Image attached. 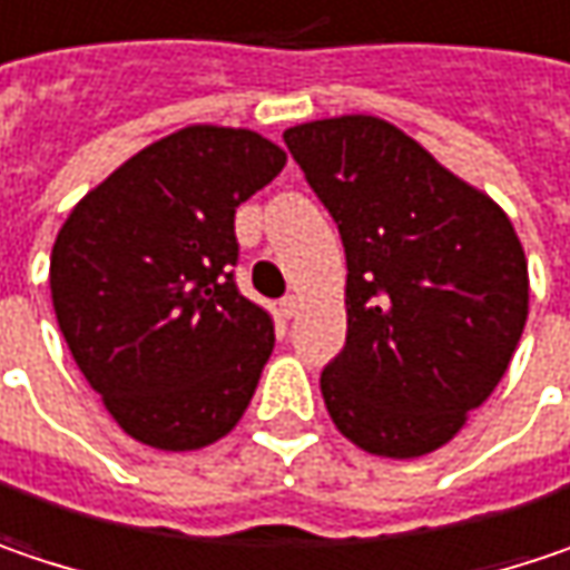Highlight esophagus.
<instances>
[{
  "instance_id": "1",
  "label": "esophagus",
  "mask_w": 570,
  "mask_h": 570,
  "mask_svg": "<svg viewBox=\"0 0 570 570\" xmlns=\"http://www.w3.org/2000/svg\"><path fill=\"white\" fill-rule=\"evenodd\" d=\"M281 313H284L286 318H293L296 313H299V296H296V293H289V296L281 299Z\"/></svg>"
}]
</instances>
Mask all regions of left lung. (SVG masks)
<instances>
[{"label": "left lung", "mask_w": 570, "mask_h": 570, "mask_svg": "<svg viewBox=\"0 0 570 570\" xmlns=\"http://www.w3.org/2000/svg\"><path fill=\"white\" fill-rule=\"evenodd\" d=\"M348 261V335L322 377L325 410L357 449H442L517 352L529 271L503 209L374 116L286 128Z\"/></svg>", "instance_id": "8db88e82"}]
</instances>
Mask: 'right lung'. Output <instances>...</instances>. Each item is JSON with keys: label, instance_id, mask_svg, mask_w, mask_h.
<instances>
[{"label": "right lung", "instance_id": "right-lung-1", "mask_svg": "<svg viewBox=\"0 0 570 570\" xmlns=\"http://www.w3.org/2000/svg\"><path fill=\"white\" fill-rule=\"evenodd\" d=\"M284 164L257 131L189 125L125 160L63 222L57 325L131 439L189 452L248 410L274 318L235 284V209Z\"/></svg>", "mask_w": 570, "mask_h": 570}]
</instances>
